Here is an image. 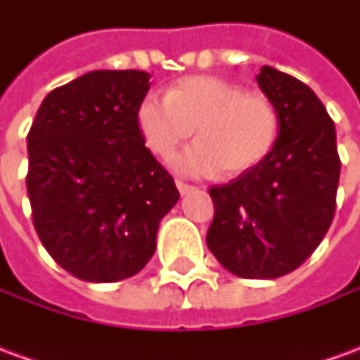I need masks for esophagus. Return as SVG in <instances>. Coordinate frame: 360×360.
Wrapping results in <instances>:
<instances>
[{
	"label": "esophagus",
	"mask_w": 360,
	"mask_h": 360,
	"mask_svg": "<svg viewBox=\"0 0 360 360\" xmlns=\"http://www.w3.org/2000/svg\"><path fill=\"white\" fill-rule=\"evenodd\" d=\"M175 185H177V188H179L181 195H188L191 191H195V187H193V185H188V183H183V181H175Z\"/></svg>",
	"instance_id": "esophagus-1"
}]
</instances>
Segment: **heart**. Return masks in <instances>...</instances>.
Wrapping results in <instances>:
<instances>
[{"label":"heart","mask_w":360,"mask_h":360,"mask_svg":"<svg viewBox=\"0 0 360 360\" xmlns=\"http://www.w3.org/2000/svg\"><path fill=\"white\" fill-rule=\"evenodd\" d=\"M146 146L169 158L195 134L200 141L173 160L185 175H241L264 162L276 146L279 113L270 98L249 94L216 77H185L165 92L150 94L136 111Z\"/></svg>","instance_id":"heart-1"}]
</instances>
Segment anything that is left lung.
Masks as SVG:
<instances>
[{
  "instance_id": "left-lung-1",
  "label": "left lung",
  "mask_w": 360,
  "mask_h": 360,
  "mask_svg": "<svg viewBox=\"0 0 360 360\" xmlns=\"http://www.w3.org/2000/svg\"><path fill=\"white\" fill-rule=\"evenodd\" d=\"M257 81L278 108V141L255 169L210 187L206 245L235 276L274 279L297 270L328 233L341 162L332 117L304 82L268 65Z\"/></svg>"
}]
</instances>
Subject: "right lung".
<instances>
[{
  "mask_svg": "<svg viewBox=\"0 0 360 360\" xmlns=\"http://www.w3.org/2000/svg\"><path fill=\"white\" fill-rule=\"evenodd\" d=\"M144 71H92L51 90L28 131L27 191L50 257L75 278H131L156 250L175 181L142 139Z\"/></svg>",
  "mask_w": 360,
  "mask_h": 360,
  "instance_id": "1",
  "label": "right lung"
}]
</instances>
